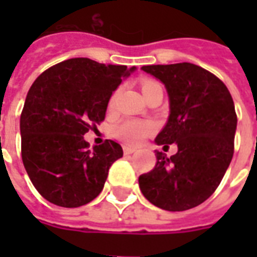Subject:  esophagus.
<instances>
[{
  "label": "esophagus",
  "mask_w": 257,
  "mask_h": 257,
  "mask_svg": "<svg viewBox=\"0 0 257 257\" xmlns=\"http://www.w3.org/2000/svg\"><path fill=\"white\" fill-rule=\"evenodd\" d=\"M135 151H136L135 147H131V146H123V153H125L126 156H129V154H134Z\"/></svg>",
  "instance_id": "esophagus-1"
}]
</instances>
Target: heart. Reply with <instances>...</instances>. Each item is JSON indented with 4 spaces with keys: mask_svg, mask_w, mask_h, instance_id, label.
I'll return each mask as SVG.
<instances>
[{
    "mask_svg": "<svg viewBox=\"0 0 257 257\" xmlns=\"http://www.w3.org/2000/svg\"><path fill=\"white\" fill-rule=\"evenodd\" d=\"M156 88H161V85L156 82V81H145L142 84V90L143 93H147L150 90L156 89ZM115 97L117 93L111 96V99L108 101V107L114 106L115 103ZM156 123L153 121H145V119H136V118H126L119 123L114 126V135L118 139L122 140L128 145H138L142 140L150 136L151 134L156 132Z\"/></svg>",
    "mask_w": 257,
    "mask_h": 257,
    "instance_id": "b5f03b06",
    "label": "heart"
}]
</instances>
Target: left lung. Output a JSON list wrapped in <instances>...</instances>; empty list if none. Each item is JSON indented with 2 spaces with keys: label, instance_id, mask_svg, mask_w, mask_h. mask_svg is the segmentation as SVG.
I'll return each mask as SVG.
<instances>
[{
  "label": "left lung",
  "instance_id": "1",
  "mask_svg": "<svg viewBox=\"0 0 257 257\" xmlns=\"http://www.w3.org/2000/svg\"><path fill=\"white\" fill-rule=\"evenodd\" d=\"M142 70L160 79L169 96L171 114L156 143H176L178 153L168 158L157 151L156 167L140 175L139 187L161 209H191L215 193L231 162L234 101L223 81L197 64H153Z\"/></svg>",
  "mask_w": 257,
  "mask_h": 257
}]
</instances>
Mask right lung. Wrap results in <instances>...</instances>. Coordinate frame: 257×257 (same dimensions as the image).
<instances>
[{
  "instance_id": "obj_1",
  "label": "right lung",
  "mask_w": 257,
  "mask_h": 257,
  "mask_svg": "<svg viewBox=\"0 0 257 257\" xmlns=\"http://www.w3.org/2000/svg\"><path fill=\"white\" fill-rule=\"evenodd\" d=\"M134 70L74 58L45 70L31 85L20 115L22 160L47 201L77 208L100 194L122 147L106 140L89 150L84 135L104 119L112 92Z\"/></svg>"
}]
</instances>
